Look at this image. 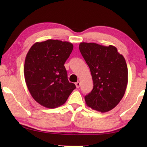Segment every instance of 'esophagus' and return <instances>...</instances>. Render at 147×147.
<instances>
[{
  "instance_id": "34e87169",
  "label": "esophagus",
  "mask_w": 147,
  "mask_h": 147,
  "mask_svg": "<svg viewBox=\"0 0 147 147\" xmlns=\"http://www.w3.org/2000/svg\"><path fill=\"white\" fill-rule=\"evenodd\" d=\"M75 85H76V88H79V87L80 86V82H76V83H75Z\"/></svg>"
}]
</instances>
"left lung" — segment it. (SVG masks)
Here are the masks:
<instances>
[{
  "label": "left lung",
  "mask_w": 147,
  "mask_h": 147,
  "mask_svg": "<svg viewBox=\"0 0 147 147\" xmlns=\"http://www.w3.org/2000/svg\"><path fill=\"white\" fill-rule=\"evenodd\" d=\"M81 54L90 67L93 88L85 96L87 106L105 112L112 110L123 98L128 82L125 59L113 45L82 42Z\"/></svg>",
  "instance_id": "1"
}]
</instances>
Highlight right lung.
<instances>
[{
  "label": "right lung",
  "instance_id": "obj_1",
  "mask_svg": "<svg viewBox=\"0 0 147 147\" xmlns=\"http://www.w3.org/2000/svg\"><path fill=\"white\" fill-rule=\"evenodd\" d=\"M73 45L59 40L36 42L27 53L24 75L31 95L43 107L54 109L63 105L76 88L67 79L64 63Z\"/></svg>",
  "mask_w": 147,
  "mask_h": 147
}]
</instances>
